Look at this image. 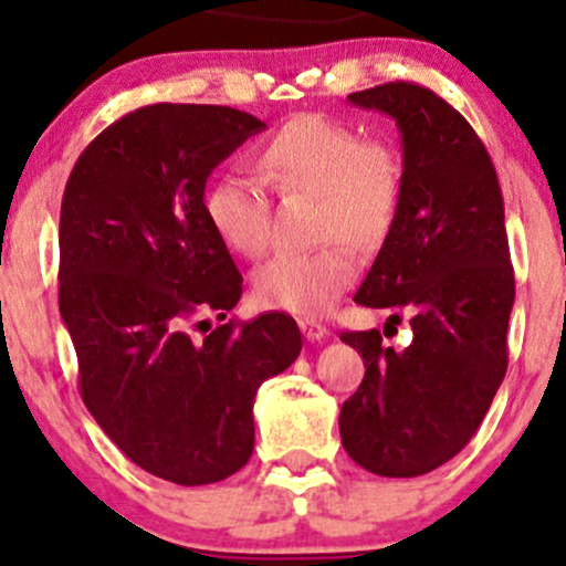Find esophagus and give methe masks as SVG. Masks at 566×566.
<instances>
[{"mask_svg": "<svg viewBox=\"0 0 566 566\" xmlns=\"http://www.w3.org/2000/svg\"><path fill=\"white\" fill-rule=\"evenodd\" d=\"M297 324H301V333H303L305 340L319 343V340H324V337H327V327H324L322 322H316V319H301Z\"/></svg>", "mask_w": 566, "mask_h": 566, "instance_id": "esophagus-1", "label": "esophagus"}]
</instances>
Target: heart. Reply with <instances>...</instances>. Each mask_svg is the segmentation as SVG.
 <instances>
[{
	"label": "heart",
	"instance_id": "b5f03b06",
	"mask_svg": "<svg viewBox=\"0 0 566 566\" xmlns=\"http://www.w3.org/2000/svg\"><path fill=\"white\" fill-rule=\"evenodd\" d=\"M258 175L282 197H316L322 250L276 255L252 276L255 301L271 311L314 316L350 287L359 263L346 244L375 252L391 237L401 207V159L386 140H359L356 129L322 114L292 116L255 154ZM261 180L226 172L205 193V216L218 239L244 258L263 255L271 207Z\"/></svg>",
	"mask_w": 566,
	"mask_h": 566
}]
</instances>
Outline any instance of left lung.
I'll return each mask as SVG.
<instances>
[{"label": "left lung", "instance_id": "1", "mask_svg": "<svg viewBox=\"0 0 566 566\" xmlns=\"http://www.w3.org/2000/svg\"><path fill=\"white\" fill-rule=\"evenodd\" d=\"M348 101L391 116L405 165L394 231L354 301L407 311L412 343L394 350L378 329L340 335L367 367L343 401L340 439L369 473L423 476L469 444L509 367L516 290L503 193L484 143L433 90L388 82Z\"/></svg>", "mask_w": 566, "mask_h": 566}]
</instances>
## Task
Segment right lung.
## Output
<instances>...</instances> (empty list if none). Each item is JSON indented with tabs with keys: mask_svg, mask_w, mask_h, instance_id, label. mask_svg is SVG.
Returning a JSON list of instances; mask_svg holds the SVG:
<instances>
[{
	"mask_svg": "<svg viewBox=\"0 0 566 566\" xmlns=\"http://www.w3.org/2000/svg\"><path fill=\"white\" fill-rule=\"evenodd\" d=\"M261 129L229 106H143L84 148L63 191L57 303L82 401L135 465L172 484L242 469L258 388L303 348L279 311L191 335L199 316L226 319L242 297V274L207 223L205 186Z\"/></svg>",
	"mask_w": 566,
	"mask_h": 566,
	"instance_id": "add662e5",
	"label": "right lung"
}]
</instances>
